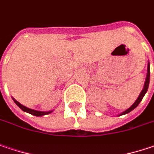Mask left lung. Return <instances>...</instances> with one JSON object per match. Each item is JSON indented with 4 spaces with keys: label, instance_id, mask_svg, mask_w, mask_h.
Masks as SVG:
<instances>
[{
    "label": "left lung",
    "instance_id": "8db88e82",
    "mask_svg": "<svg viewBox=\"0 0 154 154\" xmlns=\"http://www.w3.org/2000/svg\"><path fill=\"white\" fill-rule=\"evenodd\" d=\"M149 81H150V64H149V62H148V66H147V73H146V81H145V84H144V88H143L142 91H141V93L140 94V95L138 97V99L136 100V101H135L134 103L128 109H127L126 111H124L123 112H121L119 115H123V114H127L128 112H130L131 111H133L135 107H137V106L140 104V102L142 100L143 97L144 95L146 94V93L147 92V89H148V86H149Z\"/></svg>",
    "mask_w": 154,
    "mask_h": 154
}]
</instances>
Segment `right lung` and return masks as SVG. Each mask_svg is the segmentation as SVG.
<instances>
[{
  "mask_svg": "<svg viewBox=\"0 0 154 154\" xmlns=\"http://www.w3.org/2000/svg\"><path fill=\"white\" fill-rule=\"evenodd\" d=\"M13 100H14V103L16 104L18 106H19L20 108L22 110V111L24 112H27L28 113H30V114H32V115H35V116H42V115H46V114H49L51 113L53 111H49V112H42V111H36V110H33V109H30V108H28L27 106H23V105H21L20 103H19L17 100H15L14 98H13Z\"/></svg>",
  "mask_w": 154,
  "mask_h": 154,
  "instance_id": "1",
  "label": "right lung"
}]
</instances>
